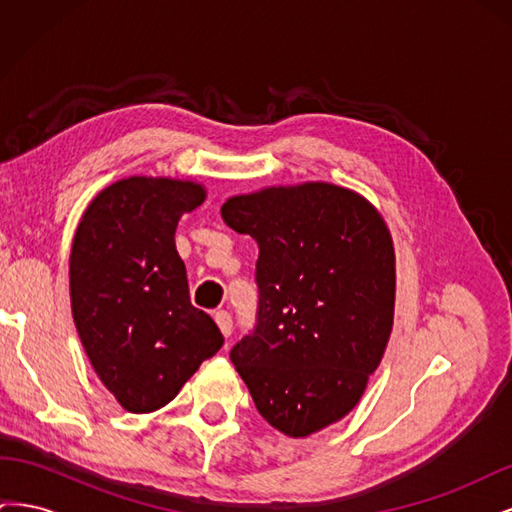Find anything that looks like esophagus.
Segmentation results:
<instances>
[{"label":"esophagus","mask_w":512,"mask_h":512,"mask_svg":"<svg viewBox=\"0 0 512 512\" xmlns=\"http://www.w3.org/2000/svg\"><path fill=\"white\" fill-rule=\"evenodd\" d=\"M213 318H215V324H218V327H220L222 335L228 337L232 333V318H230V314L228 312H218Z\"/></svg>","instance_id":"esophagus-1"}]
</instances>
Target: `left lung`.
<instances>
[{"label": "left lung", "mask_w": 512, "mask_h": 512, "mask_svg": "<svg viewBox=\"0 0 512 512\" xmlns=\"http://www.w3.org/2000/svg\"><path fill=\"white\" fill-rule=\"evenodd\" d=\"M222 218L258 243L256 329L230 350L256 410L307 438L359 404L393 331L395 247L380 211L342 185H271Z\"/></svg>", "instance_id": "1"}]
</instances>
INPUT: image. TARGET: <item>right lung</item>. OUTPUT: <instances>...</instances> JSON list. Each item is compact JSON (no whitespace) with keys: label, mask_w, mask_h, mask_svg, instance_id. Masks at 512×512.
<instances>
[{"label":"right lung","mask_w":512,"mask_h":512,"mask_svg":"<svg viewBox=\"0 0 512 512\" xmlns=\"http://www.w3.org/2000/svg\"><path fill=\"white\" fill-rule=\"evenodd\" d=\"M203 183L134 175L85 209L70 252V303L87 359L119 406L156 412L224 344L190 303L175 247L183 213L205 203Z\"/></svg>","instance_id":"add662e5"}]
</instances>
